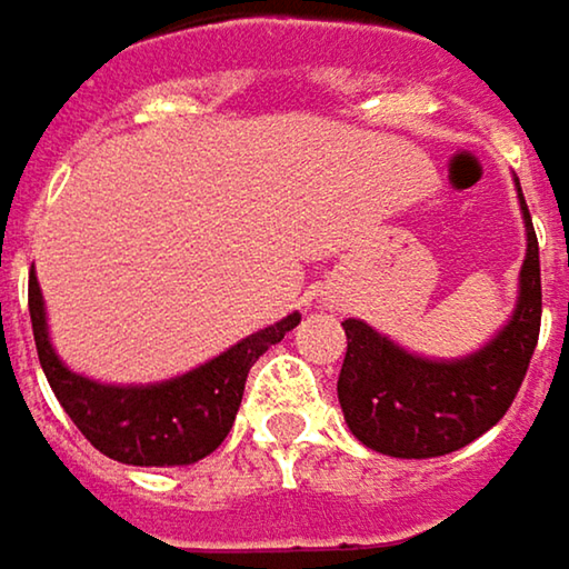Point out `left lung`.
I'll list each match as a JSON object with an SVG mask.
<instances>
[{
	"instance_id": "1",
	"label": "left lung",
	"mask_w": 569,
	"mask_h": 569,
	"mask_svg": "<svg viewBox=\"0 0 569 569\" xmlns=\"http://www.w3.org/2000/svg\"><path fill=\"white\" fill-rule=\"evenodd\" d=\"M527 257L517 306L501 332L471 356L428 359L401 349L362 319H346V362L339 405L349 431L372 451L392 458L451 455L495 428L527 376L540 336V250L517 183Z\"/></svg>"
}]
</instances>
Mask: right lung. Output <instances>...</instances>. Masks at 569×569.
<instances>
[{"instance_id": "1", "label": "right lung", "mask_w": 569, "mask_h": 569, "mask_svg": "<svg viewBox=\"0 0 569 569\" xmlns=\"http://www.w3.org/2000/svg\"><path fill=\"white\" fill-rule=\"evenodd\" d=\"M29 316L36 349L52 392L78 431L108 458L138 468L193 465L230 435L250 366L299 326V312L240 339L217 359L151 386H108L71 372L49 339L46 299L29 277Z\"/></svg>"}]
</instances>
